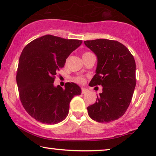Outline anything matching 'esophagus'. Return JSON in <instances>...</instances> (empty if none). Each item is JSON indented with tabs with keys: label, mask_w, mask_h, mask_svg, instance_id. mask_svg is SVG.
Listing matches in <instances>:
<instances>
[{
	"label": "esophagus",
	"mask_w": 156,
	"mask_h": 156,
	"mask_svg": "<svg viewBox=\"0 0 156 156\" xmlns=\"http://www.w3.org/2000/svg\"><path fill=\"white\" fill-rule=\"evenodd\" d=\"M87 92H88V90L85 88V87H82V88H81V93H82V94H85L87 93Z\"/></svg>",
	"instance_id": "34e87169"
}]
</instances>
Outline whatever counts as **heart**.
Masks as SVG:
<instances>
[{
    "label": "heart",
    "mask_w": 156,
    "mask_h": 156,
    "mask_svg": "<svg viewBox=\"0 0 156 156\" xmlns=\"http://www.w3.org/2000/svg\"><path fill=\"white\" fill-rule=\"evenodd\" d=\"M90 55H93V54L91 53V52H90V51H85V53L83 54V56H90ZM74 80H75L76 82L78 83H83L85 82L84 78L80 77V76H78V77H76L75 78H74Z\"/></svg>",
    "instance_id": "obj_1"
}]
</instances>
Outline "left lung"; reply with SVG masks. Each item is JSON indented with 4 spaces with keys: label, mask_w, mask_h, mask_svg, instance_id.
<instances>
[{
    "label": "left lung",
    "mask_w": 156,
    "mask_h": 156,
    "mask_svg": "<svg viewBox=\"0 0 156 156\" xmlns=\"http://www.w3.org/2000/svg\"><path fill=\"white\" fill-rule=\"evenodd\" d=\"M98 58L95 75L89 85H102L96 102L87 107L92 119L110 122L124 115L136 86V63L132 54L122 43L106 39L84 41Z\"/></svg>",
    "instance_id": "obj_1"
}]
</instances>
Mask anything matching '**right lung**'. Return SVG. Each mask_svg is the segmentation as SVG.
<instances>
[{
  "label": "right lung",
  "mask_w": 156,
  "mask_h": 156,
  "mask_svg": "<svg viewBox=\"0 0 156 156\" xmlns=\"http://www.w3.org/2000/svg\"><path fill=\"white\" fill-rule=\"evenodd\" d=\"M82 40L44 35L30 42L20 56L16 80L23 106L37 121L55 124L68 116L69 104L81 89L74 83L54 86L56 72Z\"/></svg>",
  "instance_id": "obj_1"
}]
</instances>
